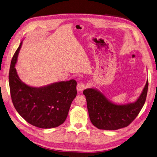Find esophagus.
<instances>
[{
    "label": "esophagus",
    "mask_w": 157,
    "mask_h": 157,
    "mask_svg": "<svg viewBox=\"0 0 157 157\" xmlns=\"http://www.w3.org/2000/svg\"><path fill=\"white\" fill-rule=\"evenodd\" d=\"M77 90L78 92H82L83 90H84L86 88V85L85 83L83 82H79L77 85Z\"/></svg>",
    "instance_id": "34e87169"
}]
</instances>
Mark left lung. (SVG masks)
<instances>
[{"label":"left lung","instance_id":"left-lung-1","mask_svg":"<svg viewBox=\"0 0 157 157\" xmlns=\"http://www.w3.org/2000/svg\"><path fill=\"white\" fill-rule=\"evenodd\" d=\"M148 87L146 85L138 99L126 104L115 103L98 90L87 88L86 97L89 117L91 123L99 129L117 130L127 127L137 117L146 101Z\"/></svg>","mask_w":157,"mask_h":157}]
</instances>
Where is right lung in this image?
<instances>
[{
  "instance_id": "obj_1",
  "label": "right lung",
  "mask_w": 157,
  "mask_h": 157,
  "mask_svg": "<svg viewBox=\"0 0 157 157\" xmlns=\"http://www.w3.org/2000/svg\"><path fill=\"white\" fill-rule=\"evenodd\" d=\"M23 41L12 59L9 82L13 105L26 121L34 126L50 129L66 121L71 103L76 97L75 79L59 81L41 87L29 86L20 79L15 66Z\"/></svg>"
}]
</instances>
